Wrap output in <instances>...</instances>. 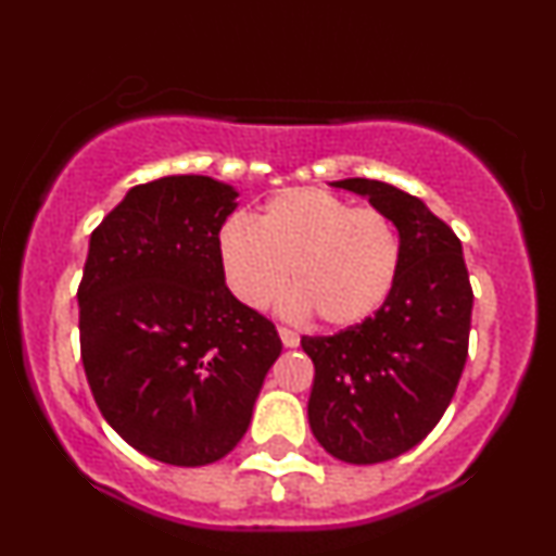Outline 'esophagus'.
<instances>
[{
	"label": "esophagus",
	"mask_w": 556,
	"mask_h": 556,
	"mask_svg": "<svg viewBox=\"0 0 556 556\" xmlns=\"http://www.w3.org/2000/svg\"><path fill=\"white\" fill-rule=\"evenodd\" d=\"M279 340H282L285 348H298L300 337H298L295 331H292V329H287V327H279Z\"/></svg>",
	"instance_id": "1"
}]
</instances>
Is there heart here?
<instances>
[{
  "label": "heart",
  "mask_w": 556,
  "mask_h": 556,
  "mask_svg": "<svg viewBox=\"0 0 556 556\" xmlns=\"http://www.w3.org/2000/svg\"><path fill=\"white\" fill-rule=\"evenodd\" d=\"M216 251L229 292L248 308H266L292 282L287 314L350 329L392 295L402 240L379 208H355L327 190H285L266 203L258 225L229 216Z\"/></svg>",
  "instance_id": "b5f03b06"
}]
</instances>
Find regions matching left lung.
Masks as SVG:
<instances>
[{
	"mask_svg": "<svg viewBox=\"0 0 556 556\" xmlns=\"http://www.w3.org/2000/svg\"><path fill=\"white\" fill-rule=\"evenodd\" d=\"M331 185L366 195L394 222L402 261L392 295L368 321L300 340L316 368L308 424L337 460L384 463L429 437L455 397L473 287L460 240L420 198L366 177Z\"/></svg>",
	"mask_w": 556,
	"mask_h": 556,
	"instance_id": "1",
	"label": "left lung"
}]
</instances>
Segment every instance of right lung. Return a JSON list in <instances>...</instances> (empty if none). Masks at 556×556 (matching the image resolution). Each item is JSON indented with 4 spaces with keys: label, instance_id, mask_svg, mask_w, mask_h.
<instances>
[{
    "label": "right lung",
    "instance_id": "1",
    "mask_svg": "<svg viewBox=\"0 0 556 556\" xmlns=\"http://www.w3.org/2000/svg\"><path fill=\"white\" fill-rule=\"evenodd\" d=\"M235 198L203 175L136 185L91 232L78 287L80 358L101 416L180 468L235 450L282 353L269 318L225 285L216 238Z\"/></svg>",
    "mask_w": 556,
    "mask_h": 556
}]
</instances>
